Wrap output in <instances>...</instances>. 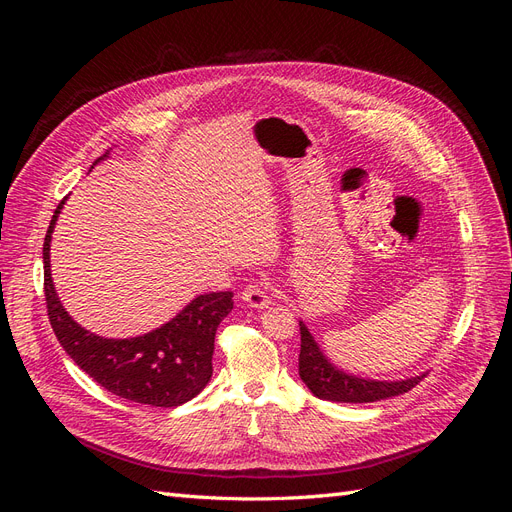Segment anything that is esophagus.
Here are the masks:
<instances>
[{
    "instance_id": "34e87169",
    "label": "esophagus",
    "mask_w": 512,
    "mask_h": 512,
    "mask_svg": "<svg viewBox=\"0 0 512 512\" xmlns=\"http://www.w3.org/2000/svg\"><path fill=\"white\" fill-rule=\"evenodd\" d=\"M241 299L250 305V307H267L271 303V288L267 282L262 280H254L252 284H247L241 292Z\"/></svg>"
}]
</instances>
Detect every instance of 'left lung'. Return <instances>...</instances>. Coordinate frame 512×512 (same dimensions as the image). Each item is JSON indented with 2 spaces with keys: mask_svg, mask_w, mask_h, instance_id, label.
Listing matches in <instances>:
<instances>
[{
  "mask_svg": "<svg viewBox=\"0 0 512 512\" xmlns=\"http://www.w3.org/2000/svg\"><path fill=\"white\" fill-rule=\"evenodd\" d=\"M299 376L305 382L307 389L312 391L318 399L344 401V404H367V401H378V399L408 393L425 378L423 374V376L399 380V382H376V380L348 376L324 359V354L316 346L314 337L309 335L303 322H301Z\"/></svg>",
  "mask_w": 512,
  "mask_h": 512,
  "instance_id": "8db88e82",
  "label": "left lung"
}]
</instances>
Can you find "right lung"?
I'll return each mask as SVG.
<instances>
[{"mask_svg": "<svg viewBox=\"0 0 512 512\" xmlns=\"http://www.w3.org/2000/svg\"><path fill=\"white\" fill-rule=\"evenodd\" d=\"M64 200L55 209L42 247L46 312L59 344L89 378L113 395L162 408L190 401L211 380L215 331L230 314L232 292L200 294L164 327L141 337L104 339L85 331L59 303L51 280V232Z\"/></svg>", "mask_w": 512, "mask_h": 512, "instance_id": "obj_1", "label": "right lung"}]
</instances>
